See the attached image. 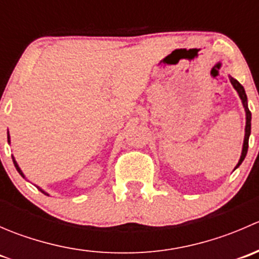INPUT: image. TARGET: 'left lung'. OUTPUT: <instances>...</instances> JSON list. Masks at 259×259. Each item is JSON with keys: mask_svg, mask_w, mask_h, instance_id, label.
Returning a JSON list of instances; mask_svg holds the SVG:
<instances>
[{"mask_svg": "<svg viewBox=\"0 0 259 259\" xmlns=\"http://www.w3.org/2000/svg\"><path fill=\"white\" fill-rule=\"evenodd\" d=\"M229 81H231V83L233 85V88L236 89V91L238 93L239 98H241L242 100V104H243V108H244V111H245V127H244V140H243V146H242V154H241V158H239L238 160V164L236 165V168H234V170H236L237 168H238L239 165L242 164V161L244 160L245 155H247V151H248V140H249V135H250V120H252V114H250L249 109H248V100H247V95H245V91H244V88L241 85V83L238 82L234 77H232L231 75H229Z\"/></svg>", "mask_w": 259, "mask_h": 259, "instance_id": "left-lung-1", "label": "left lung"}]
</instances>
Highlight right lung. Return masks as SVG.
Returning <instances> with one entry per match:
<instances>
[{
    "label": "right lung",
    "mask_w": 259,
    "mask_h": 259,
    "mask_svg": "<svg viewBox=\"0 0 259 259\" xmlns=\"http://www.w3.org/2000/svg\"><path fill=\"white\" fill-rule=\"evenodd\" d=\"M7 140H9V144H10V143H11V138H10V133H9V132H7ZM12 160H14V164H15V166H16L17 171H18V173H20V176H21V177H22V178H25V179H26L25 174H23V173H22V170H21V168H20V166H18V164H17L16 159H15V158H14V156H12ZM36 187H37V185H36ZM37 189H38V190H40V192H41V193H44V194H45V195H49V193H48V192H45V190H44V189H42V188L37 187Z\"/></svg>",
    "instance_id": "add662e5"
}]
</instances>
